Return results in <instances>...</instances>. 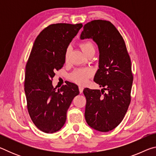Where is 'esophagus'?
I'll list each match as a JSON object with an SVG mask.
<instances>
[{"label":"esophagus","mask_w":156,"mask_h":156,"mask_svg":"<svg viewBox=\"0 0 156 156\" xmlns=\"http://www.w3.org/2000/svg\"><path fill=\"white\" fill-rule=\"evenodd\" d=\"M83 89H84L83 87H82V86H80V87H79V91H80V94H81V93H83Z\"/></svg>","instance_id":"1"}]
</instances>
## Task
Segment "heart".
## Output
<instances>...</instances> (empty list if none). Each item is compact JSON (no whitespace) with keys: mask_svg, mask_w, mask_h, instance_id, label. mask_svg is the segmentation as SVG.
I'll use <instances>...</instances> for the list:
<instances>
[{"mask_svg":"<svg viewBox=\"0 0 156 156\" xmlns=\"http://www.w3.org/2000/svg\"><path fill=\"white\" fill-rule=\"evenodd\" d=\"M81 49L83 51L84 53V54H87L91 50H95V47L94 44H92L91 42H84V43H82L80 44ZM71 51V48L68 47L66 50L65 55V61H67ZM93 74V72L90 69H79L76 70L73 72L72 75H71V79L75 83H78L79 84H84L87 83V82L89 80V78Z\"/></svg>","mask_w":156,"mask_h":156,"instance_id":"heart-1","label":"heart"}]
</instances>
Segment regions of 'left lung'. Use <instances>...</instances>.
<instances>
[{"instance_id":"left-lung-1","label":"left lung","mask_w":156,"mask_h":156,"mask_svg":"<svg viewBox=\"0 0 156 156\" xmlns=\"http://www.w3.org/2000/svg\"><path fill=\"white\" fill-rule=\"evenodd\" d=\"M87 38L98 47L99 69L94 80L103 89H84L87 100L84 117L92 129L107 132L122 122L130 104L131 60L123 38L109 21L94 20L84 25L80 39Z\"/></svg>"}]
</instances>
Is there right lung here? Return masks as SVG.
<instances>
[{
    "label": "right lung",
    "mask_w": 156,
    "mask_h": 156,
    "mask_svg": "<svg viewBox=\"0 0 156 156\" xmlns=\"http://www.w3.org/2000/svg\"><path fill=\"white\" fill-rule=\"evenodd\" d=\"M83 24L57 23L37 36L25 67V92L31 120L41 131L53 133L64 126L67 112L78 87L66 83L56 90L52 84L56 70L63 67L69 44Z\"/></svg>",
    "instance_id": "obj_1"
}]
</instances>
